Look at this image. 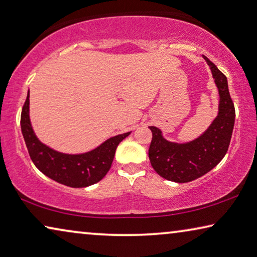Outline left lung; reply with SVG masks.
Returning a JSON list of instances; mask_svg holds the SVG:
<instances>
[{
  "mask_svg": "<svg viewBox=\"0 0 257 257\" xmlns=\"http://www.w3.org/2000/svg\"><path fill=\"white\" fill-rule=\"evenodd\" d=\"M219 91V113L212 124L197 140L186 144L166 141L162 132L150 127L152 141L149 148L151 166L170 181L185 183L196 180L218 165L226 155L235 120V109L228 92L227 78L204 56Z\"/></svg>",
  "mask_w": 257,
  "mask_h": 257,
  "instance_id": "1",
  "label": "left lung"
}]
</instances>
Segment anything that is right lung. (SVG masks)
<instances>
[{"label": "right lung", "instance_id": "1", "mask_svg": "<svg viewBox=\"0 0 257 257\" xmlns=\"http://www.w3.org/2000/svg\"><path fill=\"white\" fill-rule=\"evenodd\" d=\"M30 94L28 93L21 115V127L29 155L38 170L56 182L72 188H83L97 183L112 166L118 143L130 133L114 136L100 147L83 155H64L46 147L31 127L29 116Z\"/></svg>", "mask_w": 257, "mask_h": 257}]
</instances>
